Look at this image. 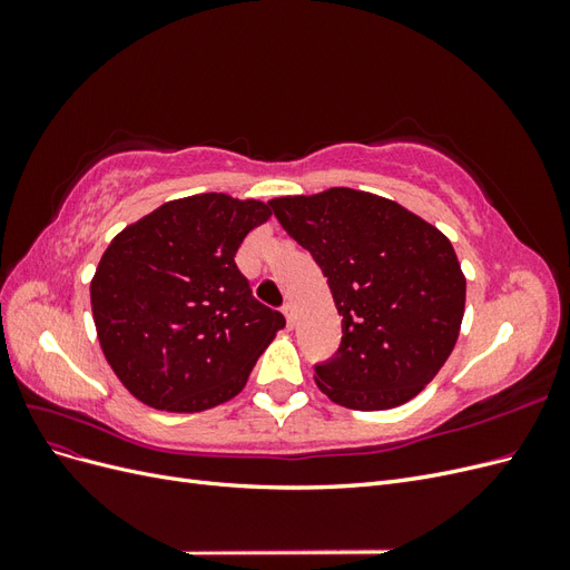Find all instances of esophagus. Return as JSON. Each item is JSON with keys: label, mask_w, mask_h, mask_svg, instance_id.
<instances>
[{"label": "esophagus", "mask_w": 570, "mask_h": 570, "mask_svg": "<svg viewBox=\"0 0 570 570\" xmlns=\"http://www.w3.org/2000/svg\"><path fill=\"white\" fill-rule=\"evenodd\" d=\"M283 314H285V318H287V325H289V327L295 325V306L285 304V306H283Z\"/></svg>", "instance_id": "esophagus-1"}]
</instances>
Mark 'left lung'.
<instances>
[{
	"label": "left lung",
	"mask_w": 570,
	"mask_h": 570,
	"mask_svg": "<svg viewBox=\"0 0 570 570\" xmlns=\"http://www.w3.org/2000/svg\"><path fill=\"white\" fill-rule=\"evenodd\" d=\"M268 206L312 252L342 316L333 358L316 385L356 411L413 400L450 358L465 304L456 252L435 226L392 199L352 187Z\"/></svg>",
	"instance_id": "left-lung-1"
}]
</instances>
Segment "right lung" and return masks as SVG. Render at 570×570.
Segmentation results:
<instances>
[{"label":"right lung","mask_w":570,"mask_h":570,"mask_svg":"<svg viewBox=\"0 0 570 570\" xmlns=\"http://www.w3.org/2000/svg\"><path fill=\"white\" fill-rule=\"evenodd\" d=\"M268 204L204 193L118 233L90 285L101 352L137 400L195 413L233 400L285 325L256 302L235 254Z\"/></svg>","instance_id":"add662e5"}]
</instances>
